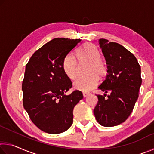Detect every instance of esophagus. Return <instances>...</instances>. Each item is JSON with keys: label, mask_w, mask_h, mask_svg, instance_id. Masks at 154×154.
Wrapping results in <instances>:
<instances>
[{"label": "esophagus", "mask_w": 154, "mask_h": 154, "mask_svg": "<svg viewBox=\"0 0 154 154\" xmlns=\"http://www.w3.org/2000/svg\"><path fill=\"white\" fill-rule=\"evenodd\" d=\"M90 94V93H88V92H83V97H87L88 96H89Z\"/></svg>", "instance_id": "34e87169"}]
</instances>
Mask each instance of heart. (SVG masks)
Here are the masks:
<instances>
[{
    "instance_id": "1",
    "label": "heart",
    "mask_w": 154,
    "mask_h": 154,
    "mask_svg": "<svg viewBox=\"0 0 154 154\" xmlns=\"http://www.w3.org/2000/svg\"><path fill=\"white\" fill-rule=\"evenodd\" d=\"M76 58L79 64L89 63L86 73L88 76L79 77L74 82L77 90L87 92L94 89L107 73L106 61L100 56L98 47L91 43H85L77 49ZM79 64L72 54H68L62 61V69L70 79H75L79 72Z\"/></svg>"
}]
</instances>
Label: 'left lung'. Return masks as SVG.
<instances>
[{
	"instance_id": "obj_1",
	"label": "left lung",
	"mask_w": 154,
	"mask_h": 154,
	"mask_svg": "<svg viewBox=\"0 0 154 154\" xmlns=\"http://www.w3.org/2000/svg\"><path fill=\"white\" fill-rule=\"evenodd\" d=\"M99 41L108 75L98 88L106 93L110 91L111 94L107 98L106 94L96 95L94 113L101 126L112 127L126 121L133 110L142 83L140 66L136 57L120 44L105 38Z\"/></svg>"
}]
</instances>
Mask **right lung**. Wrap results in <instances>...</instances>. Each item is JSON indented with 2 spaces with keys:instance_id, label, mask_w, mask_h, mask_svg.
Masks as SVG:
<instances>
[{
  "instance_id": "1",
  "label": "right lung",
  "mask_w": 154,
  "mask_h": 154,
  "mask_svg": "<svg viewBox=\"0 0 154 154\" xmlns=\"http://www.w3.org/2000/svg\"><path fill=\"white\" fill-rule=\"evenodd\" d=\"M80 41L54 38L36 50L26 66L23 105L33 124L47 133L59 134L69 129L75 106L83 98L79 90L64 94L72 84L62 69L64 58Z\"/></svg>"
}]
</instances>
